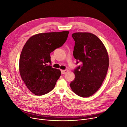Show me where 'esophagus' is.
Segmentation results:
<instances>
[{"label":"esophagus","mask_w":127,"mask_h":127,"mask_svg":"<svg viewBox=\"0 0 127 127\" xmlns=\"http://www.w3.org/2000/svg\"><path fill=\"white\" fill-rule=\"evenodd\" d=\"M68 71V70L67 69H65V70H61V72L62 74H66V73Z\"/></svg>","instance_id":"obj_1"}]
</instances>
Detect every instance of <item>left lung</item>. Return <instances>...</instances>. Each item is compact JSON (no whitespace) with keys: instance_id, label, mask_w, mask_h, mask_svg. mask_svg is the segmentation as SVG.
<instances>
[{"instance_id":"1","label":"left lung","mask_w":127,"mask_h":127,"mask_svg":"<svg viewBox=\"0 0 127 127\" xmlns=\"http://www.w3.org/2000/svg\"><path fill=\"white\" fill-rule=\"evenodd\" d=\"M75 41L74 58L81 65L74 70L75 78L70 86L76 94L88 97L99 90L106 77L109 59L105 46L96 35L89 32L72 34Z\"/></svg>"}]
</instances>
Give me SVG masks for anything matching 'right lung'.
Masks as SVG:
<instances>
[{
  "mask_svg": "<svg viewBox=\"0 0 127 127\" xmlns=\"http://www.w3.org/2000/svg\"><path fill=\"white\" fill-rule=\"evenodd\" d=\"M68 33L67 31L38 33L25 43L19 58V73L34 95H43L54 89L61 72L48 65L50 54L64 44Z\"/></svg>",
  "mask_w": 127,
  "mask_h": 127,
  "instance_id": "obj_1",
  "label": "right lung"
}]
</instances>
